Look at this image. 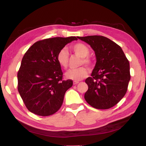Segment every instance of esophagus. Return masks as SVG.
<instances>
[{
  "label": "esophagus",
  "mask_w": 146,
  "mask_h": 146,
  "mask_svg": "<svg viewBox=\"0 0 146 146\" xmlns=\"http://www.w3.org/2000/svg\"><path fill=\"white\" fill-rule=\"evenodd\" d=\"M79 82H76V81H74L73 82V84L74 85H77V84H78Z\"/></svg>",
  "instance_id": "esophagus-1"
}]
</instances>
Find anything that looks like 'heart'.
Segmentation results:
<instances>
[{"label": "heart", "mask_w": 146, "mask_h": 146, "mask_svg": "<svg viewBox=\"0 0 146 146\" xmlns=\"http://www.w3.org/2000/svg\"><path fill=\"white\" fill-rule=\"evenodd\" d=\"M72 51L76 55L82 57L80 64H85L88 67H91L92 61L88 56L90 53L89 47L82 42H77L70 46ZM56 61L61 68L66 69L68 66L69 54L65 48L60 49L56 55ZM66 77L74 81H80L86 77L88 75L87 69L85 67H80L76 69H70L66 73Z\"/></svg>", "instance_id": "heart-1"}]
</instances>
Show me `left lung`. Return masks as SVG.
I'll return each mask as SVG.
<instances>
[{"instance_id":"1","label":"left lung","mask_w":146,"mask_h":146,"mask_svg":"<svg viewBox=\"0 0 146 146\" xmlns=\"http://www.w3.org/2000/svg\"><path fill=\"white\" fill-rule=\"evenodd\" d=\"M78 39L90 44L97 62L91 77L85 80V99L91 107L109 109L126 94L130 80V63L121 47L107 37L93 35Z\"/></svg>"}]
</instances>
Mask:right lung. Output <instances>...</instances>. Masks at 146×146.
<instances>
[{"label": "right lung", "instance_id": "add662e5", "mask_svg": "<svg viewBox=\"0 0 146 146\" xmlns=\"http://www.w3.org/2000/svg\"><path fill=\"white\" fill-rule=\"evenodd\" d=\"M74 40L77 38H47L34 43L25 52L17 72V90L30 112L47 116L61 108L65 92L73 82L63 80L56 57L60 49Z\"/></svg>", "mask_w": 146, "mask_h": 146}]
</instances>
